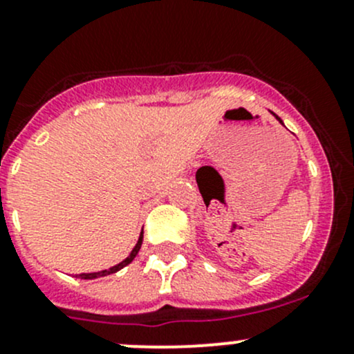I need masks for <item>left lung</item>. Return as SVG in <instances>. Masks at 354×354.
Instances as JSON below:
<instances>
[{"label": "left lung", "instance_id": "left-lung-1", "mask_svg": "<svg viewBox=\"0 0 354 354\" xmlns=\"http://www.w3.org/2000/svg\"><path fill=\"white\" fill-rule=\"evenodd\" d=\"M274 116H276V114H274ZM277 118V116H276ZM277 120H279V118H277Z\"/></svg>", "mask_w": 354, "mask_h": 354}]
</instances>
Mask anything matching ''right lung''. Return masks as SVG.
<instances>
[{
  "label": "right lung",
  "instance_id": "add662e5",
  "mask_svg": "<svg viewBox=\"0 0 354 354\" xmlns=\"http://www.w3.org/2000/svg\"><path fill=\"white\" fill-rule=\"evenodd\" d=\"M142 240H144V231H142V233H140V238H138L137 245H135V248L131 250V253H130V255H128L127 259L123 260V262H120V263H118V266L111 267V269H108V270H101V272L78 274V277H80V279H95V277H104V276H109V274H114V272H118V270H120V269H123V267H127L128 263H130L131 260H133L135 257H137L138 250H140V246H142Z\"/></svg>",
  "mask_w": 354,
  "mask_h": 354
}]
</instances>
